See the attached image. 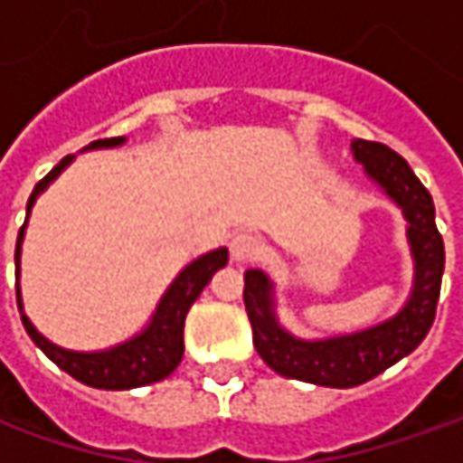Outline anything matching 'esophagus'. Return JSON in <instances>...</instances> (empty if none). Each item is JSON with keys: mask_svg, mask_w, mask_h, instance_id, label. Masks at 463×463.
Here are the masks:
<instances>
[{"mask_svg": "<svg viewBox=\"0 0 463 463\" xmlns=\"http://www.w3.org/2000/svg\"><path fill=\"white\" fill-rule=\"evenodd\" d=\"M229 247H232V258L237 260V262H252L260 255V250H262L258 237L255 234H247V232L234 234Z\"/></svg>", "mask_w": 463, "mask_h": 463, "instance_id": "34e87169", "label": "esophagus"}]
</instances>
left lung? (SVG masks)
<instances>
[{"label": "left lung", "instance_id": "obj_1", "mask_svg": "<svg viewBox=\"0 0 463 463\" xmlns=\"http://www.w3.org/2000/svg\"><path fill=\"white\" fill-rule=\"evenodd\" d=\"M355 159L364 162L368 175L402 205L410 222V244L415 255V291L407 307L379 327L364 329L347 337L319 343L296 340L278 327L270 309V283L260 270L244 276V307L252 322V340L260 358L286 379L347 389L371 382L389 365L425 340L436 319L440 278L446 268L443 237L436 226V205L428 187L404 162V156L379 141H353Z\"/></svg>", "mask_w": 463, "mask_h": 463}]
</instances>
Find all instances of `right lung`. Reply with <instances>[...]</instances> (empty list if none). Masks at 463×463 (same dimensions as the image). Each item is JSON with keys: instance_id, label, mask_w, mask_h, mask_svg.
I'll use <instances>...</instances> for the list:
<instances>
[{"instance_id": "obj_1", "label": "right lung", "mask_w": 463, "mask_h": 463, "mask_svg": "<svg viewBox=\"0 0 463 463\" xmlns=\"http://www.w3.org/2000/svg\"><path fill=\"white\" fill-rule=\"evenodd\" d=\"M118 144H123L120 136L95 141L92 146H118ZM69 162H71V154L63 156L61 162L51 169L38 185L33 187L30 201H27V213H30L33 203H35L38 193ZM23 232H25V223L20 226V234H17L14 268L20 265ZM226 258H229L226 250H216V252H208L203 258H198L193 265H187L185 270L177 276V280L169 286V291L162 298V304H159V309L154 314L152 325L146 327V332L134 337L131 343L118 345L113 350H105V353H71V350H61V347H56L53 343H48L41 332H35V327L30 325V319H27L23 311H20V317H23V325H25L27 335L33 337V343L41 347L45 355L59 365V368H63L69 376H74L77 382L87 383V386H95V389H134V386H144V383L162 382L183 361V350H185L183 327H185L187 309L193 307V301L208 286V280L213 278V273L226 265ZM20 270H14V276ZM17 307H20V291H17Z\"/></svg>"}]
</instances>
